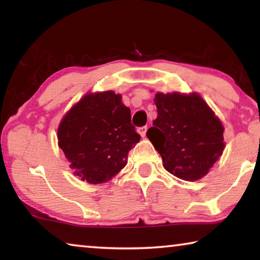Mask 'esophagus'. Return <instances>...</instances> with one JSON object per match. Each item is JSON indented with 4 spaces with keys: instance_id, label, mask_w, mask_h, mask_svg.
Segmentation results:
<instances>
[{
    "instance_id": "34e87169",
    "label": "esophagus",
    "mask_w": 260,
    "mask_h": 260,
    "mask_svg": "<svg viewBox=\"0 0 260 260\" xmlns=\"http://www.w3.org/2000/svg\"><path fill=\"white\" fill-rule=\"evenodd\" d=\"M147 126H143V127H139L138 128V132H139V134L142 136V138H144V136H146V133H147Z\"/></svg>"
}]
</instances>
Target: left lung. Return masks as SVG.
<instances>
[{
    "instance_id": "8db88e82",
    "label": "left lung",
    "mask_w": 260,
    "mask_h": 260,
    "mask_svg": "<svg viewBox=\"0 0 260 260\" xmlns=\"http://www.w3.org/2000/svg\"><path fill=\"white\" fill-rule=\"evenodd\" d=\"M157 118L147 132L164 169L179 179L196 181L222 155L223 126L199 94L155 96Z\"/></svg>"
}]
</instances>
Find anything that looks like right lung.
I'll use <instances>...</instances> for the list:
<instances>
[{
  "mask_svg": "<svg viewBox=\"0 0 260 260\" xmlns=\"http://www.w3.org/2000/svg\"><path fill=\"white\" fill-rule=\"evenodd\" d=\"M58 146L82 181L104 183L127 164L141 136L121 96L108 90L87 94L65 114L57 131Z\"/></svg>",
  "mask_w": 260,
  "mask_h": 260,
  "instance_id": "obj_1",
  "label": "right lung"
}]
</instances>
